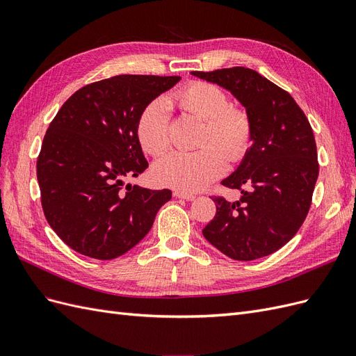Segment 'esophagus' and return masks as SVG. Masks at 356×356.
<instances>
[{"instance_id":"34e87169","label":"esophagus","mask_w":356,"mask_h":356,"mask_svg":"<svg viewBox=\"0 0 356 356\" xmlns=\"http://www.w3.org/2000/svg\"><path fill=\"white\" fill-rule=\"evenodd\" d=\"M174 195L179 199H186V200H195L196 196L191 195V193H187V191H181V190H175Z\"/></svg>"}]
</instances>
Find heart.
Masks as SVG:
<instances>
[{
  "mask_svg": "<svg viewBox=\"0 0 356 356\" xmlns=\"http://www.w3.org/2000/svg\"><path fill=\"white\" fill-rule=\"evenodd\" d=\"M170 102L182 113L204 122L199 149L191 153H172L154 165L157 182L181 191L195 193L224 175L227 159L239 163L254 144L251 114L230 101L229 93L208 81H191L170 96ZM170 123L163 99L149 102L139 115L136 135L148 154L160 156L170 147Z\"/></svg>",
  "mask_w": 356,
  "mask_h": 356,
  "instance_id": "heart-1",
  "label": "heart"
}]
</instances>
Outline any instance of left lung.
I'll list each match as a JSON object with an SVG mask.
<instances>
[{"label":"left lung","instance_id":"obj_1","mask_svg":"<svg viewBox=\"0 0 356 356\" xmlns=\"http://www.w3.org/2000/svg\"><path fill=\"white\" fill-rule=\"evenodd\" d=\"M193 75L230 90L251 114L254 144L221 184L241 191L230 202L213 196L217 213L203 236L224 255L251 261L270 255L305 222L319 174L314 131L286 90L243 67Z\"/></svg>","mask_w":356,"mask_h":356}]
</instances>
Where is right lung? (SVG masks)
<instances>
[{
    "label": "right lung",
    "instance_id": "1",
    "mask_svg": "<svg viewBox=\"0 0 356 356\" xmlns=\"http://www.w3.org/2000/svg\"><path fill=\"white\" fill-rule=\"evenodd\" d=\"M181 77L115 75L79 89L60 106L37 159L41 207L71 250L113 260L141 242L170 190L124 184L148 168L139 115Z\"/></svg>",
    "mask_w": 356,
    "mask_h": 356
}]
</instances>
